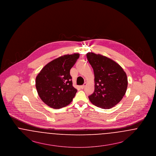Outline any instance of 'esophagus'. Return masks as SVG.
Listing matches in <instances>:
<instances>
[{
  "label": "esophagus",
  "mask_w": 156,
  "mask_h": 156,
  "mask_svg": "<svg viewBox=\"0 0 156 156\" xmlns=\"http://www.w3.org/2000/svg\"><path fill=\"white\" fill-rule=\"evenodd\" d=\"M86 85H87V83L85 82V83H84V84H83V85H81V86L80 87V88H81V89H83V88H84V87L86 86Z\"/></svg>",
  "instance_id": "34e87169"
}]
</instances>
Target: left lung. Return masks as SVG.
Instances as JSON below:
<instances>
[{"label": "left lung", "mask_w": 156, "mask_h": 156, "mask_svg": "<svg viewBox=\"0 0 156 156\" xmlns=\"http://www.w3.org/2000/svg\"><path fill=\"white\" fill-rule=\"evenodd\" d=\"M95 75V90L89 95L92 104L102 109H110L122 100L127 87L125 72L118 63L104 55L87 54Z\"/></svg>", "instance_id": "obj_1"}]
</instances>
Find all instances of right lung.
I'll return each instance as SVG.
<instances>
[{"label": "right lung", "instance_id": "right-lung-1", "mask_svg": "<svg viewBox=\"0 0 156 156\" xmlns=\"http://www.w3.org/2000/svg\"><path fill=\"white\" fill-rule=\"evenodd\" d=\"M79 57V54L59 57L48 63L37 75L38 94L48 106L60 109L72 102L77 90L73 86L70 69Z\"/></svg>", "mask_w": 156, "mask_h": 156}]
</instances>
